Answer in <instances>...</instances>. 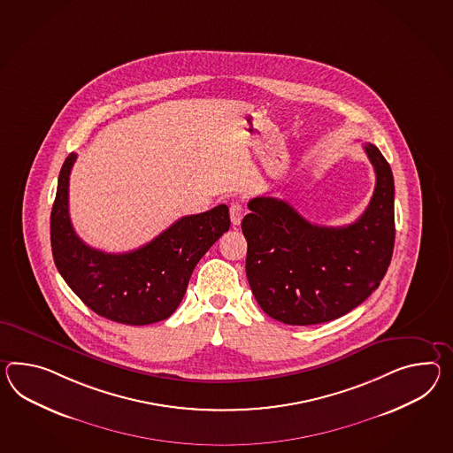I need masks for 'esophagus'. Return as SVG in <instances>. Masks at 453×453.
<instances>
[{
    "label": "esophagus",
    "mask_w": 453,
    "mask_h": 453,
    "mask_svg": "<svg viewBox=\"0 0 453 453\" xmlns=\"http://www.w3.org/2000/svg\"><path fill=\"white\" fill-rule=\"evenodd\" d=\"M229 214H231L232 226H239L243 218L242 204L241 203H232Z\"/></svg>",
    "instance_id": "obj_1"
}]
</instances>
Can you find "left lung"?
<instances>
[{"label": "left lung", "instance_id": "1", "mask_svg": "<svg viewBox=\"0 0 453 453\" xmlns=\"http://www.w3.org/2000/svg\"><path fill=\"white\" fill-rule=\"evenodd\" d=\"M364 149L375 168V191L349 226L311 224L272 196L249 201L245 272L270 318L289 326L337 319L362 304L387 275L395 247V181L378 147L366 142Z\"/></svg>", "mask_w": 453, "mask_h": 453}]
</instances>
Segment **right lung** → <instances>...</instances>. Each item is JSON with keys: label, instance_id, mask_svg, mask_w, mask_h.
I'll use <instances>...</instances> for the list:
<instances>
[{"label": "right lung", "instance_id": "right-lung-1", "mask_svg": "<svg viewBox=\"0 0 453 453\" xmlns=\"http://www.w3.org/2000/svg\"><path fill=\"white\" fill-rule=\"evenodd\" d=\"M77 154L65 158L50 214V242L57 270L91 311L106 319L147 326L170 318L185 296L201 257L229 231V208L173 222L154 241L133 252L106 254L77 235L68 212V180Z\"/></svg>", "mask_w": 453, "mask_h": 453}]
</instances>
